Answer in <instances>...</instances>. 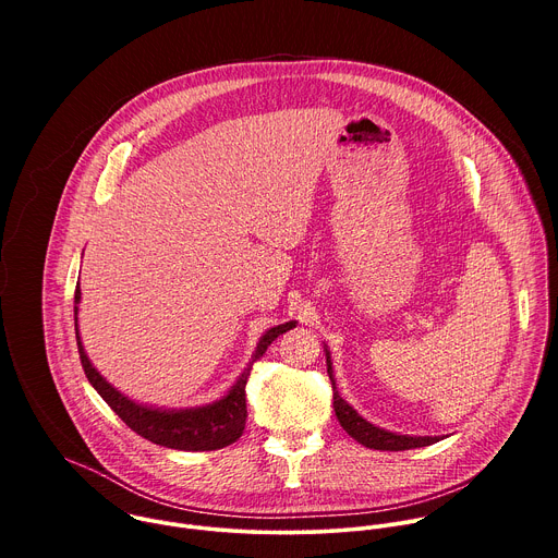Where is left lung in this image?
I'll return each mask as SVG.
<instances>
[{
    "label": "left lung",
    "mask_w": 558,
    "mask_h": 558,
    "mask_svg": "<svg viewBox=\"0 0 558 558\" xmlns=\"http://www.w3.org/2000/svg\"><path fill=\"white\" fill-rule=\"evenodd\" d=\"M325 355H327V373L331 377L333 384V409L338 415V422L342 424V428L362 446L373 448V450H411V448H422V446H430L435 441H439V437H417V435H400V433H390L386 428H379L371 422H366L349 402H344L338 386H336V375H333V362H331V353L325 344Z\"/></svg>",
    "instance_id": "1"
}]
</instances>
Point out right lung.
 Segmentation results:
<instances>
[{
    "label": "right lung",
    "mask_w": 558,
    "mask_h": 558,
    "mask_svg": "<svg viewBox=\"0 0 558 558\" xmlns=\"http://www.w3.org/2000/svg\"><path fill=\"white\" fill-rule=\"evenodd\" d=\"M78 302H82V289L74 291V333L78 357L86 371L88 381L104 397L106 404L141 437L156 446H166L174 450H218L233 444L245 430L247 422V402H245V386L252 373V364L267 351V347L298 323H284L271 327L258 340V347L247 364V368L238 375L235 384L220 397V400L194 407V409H163V407H147L130 400L128 395L117 390L90 362L82 336H78Z\"/></svg>",
    "instance_id": "add662e5"
}]
</instances>
